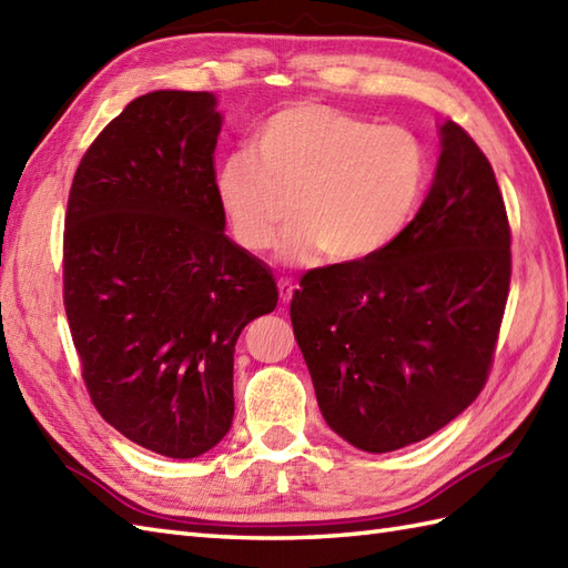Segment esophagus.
<instances>
[{
    "mask_svg": "<svg viewBox=\"0 0 568 568\" xmlns=\"http://www.w3.org/2000/svg\"><path fill=\"white\" fill-rule=\"evenodd\" d=\"M278 293H281L283 302H290V300H293V293H295V283L287 281V278H278Z\"/></svg>",
    "mask_w": 568,
    "mask_h": 568,
    "instance_id": "34e87169",
    "label": "esophagus"
}]
</instances>
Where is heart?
<instances>
[{"label": "heart", "instance_id": "obj_1", "mask_svg": "<svg viewBox=\"0 0 568 568\" xmlns=\"http://www.w3.org/2000/svg\"><path fill=\"white\" fill-rule=\"evenodd\" d=\"M430 179L426 144L399 125L322 103H293L263 121L252 148L215 166V201L234 240L266 252L287 232L281 254L312 263L322 252L338 263L365 261L414 220Z\"/></svg>", "mask_w": 568, "mask_h": 568}]
</instances>
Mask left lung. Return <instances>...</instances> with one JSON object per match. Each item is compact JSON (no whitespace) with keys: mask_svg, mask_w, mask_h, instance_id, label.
<instances>
[{"mask_svg":"<svg viewBox=\"0 0 568 568\" xmlns=\"http://www.w3.org/2000/svg\"><path fill=\"white\" fill-rule=\"evenodd\" d=\"M426 201L385 252L305 273L290 302L324 420L365 453L428 438L477 399L510 285L494 169L463 128L438 125Z\"/></svg>","mask_w":568,"mask_h":568,"instance_id":"obj_1","label":"left lung"}]
</instances>
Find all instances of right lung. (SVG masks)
I'll return each instance as SVG.
<instances>
[{"instance_id": "1", "label": "right lung", "mask_w": 568, "mask_h": 568, "mask_svg": "<svg viewBox=\"0 0 568 568\" xmlns=\"http://www.w3.org/2000/svg\"><path fill=\"white\" fill-rule=\"evenodd\" d=\"M213 91L160 89L103 128L64 217V312L91 402L148 450L191 459L234 418V346L278 305L271 268L224 234Z\"/></svg>"}]
</instances>
